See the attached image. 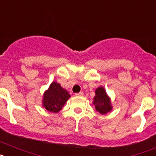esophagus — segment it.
<instances>
[{
  "label": "esophagus",
  "mask_w": 156,
  "mask_h": 156,
  "mask_svg": "<svg viewBox=\"0 0 156 156\" xmlns=\"http://www.w3.org/2000/svg\"><path fill=\"white\" fill-rule=\"evenodd\" d=\"M76 96H79V97H82L83 96V92H79V93H77V94H75Z\"/></svg>",
  "instance_id": "esophagus-1"
}]
</instances>
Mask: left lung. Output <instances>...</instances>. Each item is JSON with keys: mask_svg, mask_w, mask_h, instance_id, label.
<instances>
[{"mask_svg": "<svg viewBox=\"0 0 156 156\" xmlns=\"http://www.w3.org/2000/svg\"><path fill=\"white\" fill-rule=\"evenodd\" d=\"M93 104L95 105V108L101 114H106L112 110L110 98L107 95L104 87L100 86L95 90V97L94 98Z\"/></svg>", "mask_w": 156, "mask_h": 156, "instance_id": "obj_1", "label": "left lung"}]
</instances>
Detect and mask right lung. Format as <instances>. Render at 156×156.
Instances as JSON below:
<instances>
[{
  "instance_id": "obj_1",
  "label": "right lung",
  "mask_w": 156,
  "mask_h": 156,
  "mask_svg": "<svg viewBox=\"0 0 156 156\" xmlns=\"http://www.w3.org/2000/svg\"><path fill=\"white\" fill-rule=\"evenodd\" d=\"M70 98V95L65 89L56 82H53L44 92L43 106L49 112H58Z\"/></svg>"
}]
</instances>
